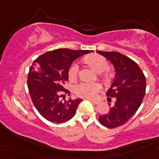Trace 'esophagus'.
I'll use <instances>...</instances> for the list:
<instances>
[{"instance_id": "34e87169", "label": "esophagus", "mask_w": 159, "mask_h": 159, "mask_svg": "<svg viewBox=\"0 0 159 159\" xmlns=\"http://www.w3.org/2000/svg\"><path fill=\"white\" fill-rule=\"evenodd\" d=\"M87 100H88V101H90V102H92V103H93V104H98L99 103V101H96V100H93V99H90V98H86Z\"/></svg>"}]
</instances>
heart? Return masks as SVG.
<instances>
[{
	"label": "heart",
	"instance_id": "1",
	"mask_svg": "<svg viewBox=\"0 0 159 159\" xmlns=\"http://www.w3.org/2000/svg\"><path fill=\"white\" fill-rule=\"evenodd\" d=\"M86 61L98 72L106 71L108 68V62L102 55L93 54L86 57ZM79 72V65L77 62H72L68 69V77L71 81L77 79ZM102 85L98 82H82L76 85L74 87L75 94L77 97L84 98H94L102 91Z\"/></svg>",
	"mask_w": 159,
	"mask_h": 159
}]
</instances>
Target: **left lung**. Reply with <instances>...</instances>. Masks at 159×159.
<instances>
[{"instance_id": "left-lung-1", "label": "left lung", "mask_w": 159, "mask_h": 159, "mask_svg": "<svg viewBox=\"0 0 159 159\" xmlns=\"http://www.w3.org/2000/svg\"><path fill=\"white\" fill-rule=\"evenodd\" d=\"M97 53L113 63L116 77L106 96L115 97L116 102L110 111L99 116L100 123L107 128H116L125 125L138 111L146 90V79L143 71L134 61L118 52Z\"/></svg>"}]
</instances>
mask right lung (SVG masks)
<instances>
[{"mask_svg": "<svg viewBox=\"0 0 159 159\" xmlns=\"http://www.w3.org/2000/svg\"><path fill=\"white\" fill-rule=\"evenodd\" d=\"M90 50L58 48L39 56L30 67L27 85L31 100L39 113L53 123H64L75 115L82 99L65 100L68 69L74 60ZM63 97L62 100L61 98Z\"/></svg>", "mask_w": 159, "mask_h": 159, "instance_id": "1", "label": "right lung"}]
</instances>
